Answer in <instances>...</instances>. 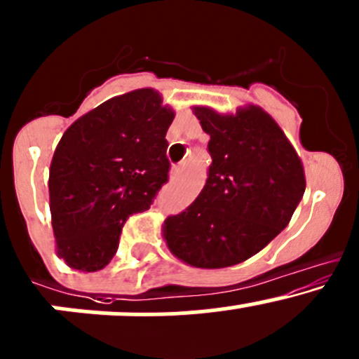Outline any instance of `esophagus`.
Masks as SVG:
<instances>
[{
	"instance_id": "1",
	"label": "esophagus",
	"mask_w": 359,
	"mask_h": 359,
	"mask_svg": "<svg viewBox=\"0 0 359 359\" xmlns=\"http://www.w3.org/2000/svg\"><path fill=\"white\" fill-rule=\"evenodd\" d=\"M182 172H184V165H175V167H172V170H170V175L179 177Z\"/></svg>"
}]
</instances>
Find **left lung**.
<instances>
[{
    "label": "left lung",
    "mask_w": 359,
    "mask_h": 359,
    "mask_svg": "<svg viewBox=\"0 0 359 359\" xmlns=\"http://www.w3.org/2000/svg\"><path fill=\"white\" fill-rule=\"evenodd\" d=\"M192 111L210 135L213 161L196 201L165 220L163 239L187 265L225 269L246 262L287 227L306 189L304 168L263 108Z\"/></svg>",
    "instance_id": "1"
}]
</instances>
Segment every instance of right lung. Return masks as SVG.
<instances>
[{"label": "right lung", "mask_w": 359, "mask_h": 359, "mask_svg": "<svg viewBox=\"0 0 359 359\" xmlns=\"http://www.w3.org/2000/svg\"><path fill=\"white\" fill-rule=\"evenodd\" d=\"M173 116L158 90L135 89L101 103L62 135L48 187L56 255L70 269H104L123 222L149 210L168 180L165 135Z\"/></svg>", "instance_id": "right-lung-1"}]
</instances>
